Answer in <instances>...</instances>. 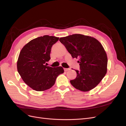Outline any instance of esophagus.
I'll list each match as a JSON object with an SVG mask.
<instances>
[{
	"instance_id": "34e87169",
	"label": "esophagus",
	"mask_w": 126,
	"mask_h": 126,
	"mask_svg": "<svg viewBox=\"0 0 126 126\" xmlns=\"http://www.w3.org/2000/svg\"><path fill=\"white\" fill-rule=\"evenodd\" d=\"M70 68H64V71H68V70H70Z\"/></svg>"
}]
</instances>
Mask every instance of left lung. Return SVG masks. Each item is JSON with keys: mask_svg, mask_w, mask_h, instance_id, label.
I'll list each match as a JSON object with an SVG mask.
<instances>
[{"mask_svg": "<svg viewBox=\"0 0 126 126\" xmlns=\"http://www.w3.org/2000/svg\"><path fill=\"white\" fill-rule=\"evenodd\" d=\"M72 58H79L80 70L77 77L70 81L75 88L88 91L96 87L107 73V56L102 45L96 39L81 34L60 38Z\"/></svg>", "mask_w": 126, "mask_h": 126, "instance_id": "1", "label": "left lung"}]
</instances>
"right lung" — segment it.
Segmentation results:
<instances>
[{
	"instance_id": "right-lung-1",
	"label": "right lung",
	"mask_w": 126,
	"mask_h": 126,
	"mask_svg": "<svg viewBox=\"0 0 126 126\" xmlns=\"http://www.w3.org/2000/svg\"><path fill=\"white\" fill-rule=\"evenodd\" d=\"M59 38L45 35L30 41L22 48L17 61V70L24 81L38 91L49 89L57 77L64 72L62 67L47 66L52 45Z\"/></svg>"
}]
</instances>
